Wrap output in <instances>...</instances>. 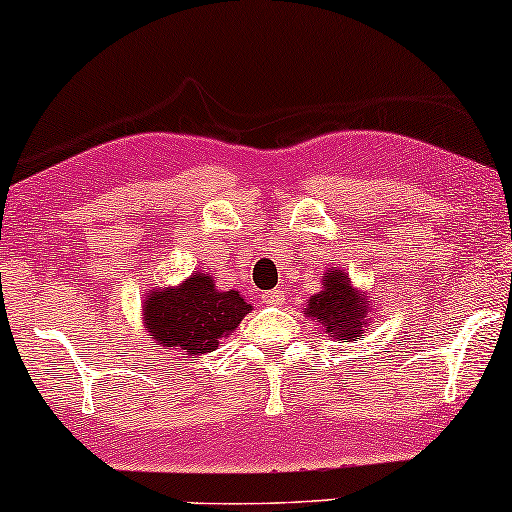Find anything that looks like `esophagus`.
<instances>
[{"instance_id": "esophagus-1", "label": "esophagus", "mask_w": 512, "mask_h": 512, "mask_svg": "<svg viewBox=\"0 0 512 512\" xmlns=\"http://www.w3.org/2000/svg\"><path fill=\"white\" fill-rule=\"evenodd\" d=\"M262 303L264 305H283L286 303V295H283V291H267V293H262Z\"/></svg>"}]
</instances>
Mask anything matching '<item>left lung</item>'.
I'll list each match as a JSON object with an SVG mask.
<instances>
[{
    "instance_id": "obj_1",
    "label": "left lung",
    "mask_w": 512,
    "mask_h": 512,
    "mask_svg": "<svg viewBox=\"0 0 512 512\" xmlns=\"http://www.w3.org/2000/svg\"><path fill=\"white\" fill-rule=\"evenodd\" d=\"M367 305L369 300L350 286L346 274L334 272L324 279V291L312 295L305 315L317 319L326 334H334L346 343L365 334Z\"/></svg>"
}]
</instances>
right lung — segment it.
<instances>
[{
	"label": "right lung",
	"instance_id": "obj_1",
	"mask_svg": "<svg viewBox=\"0 0 512 512\" xmlns=\"http://www.w3.org/2000/svg\"><path fill=\"white\" fill-rule=\"evenodd\" d=\"M250 305L238 291H217L207 274H193L178 288L152 291L145 300V329L157 346L209 353L229 336Z\"/></svg>",
	"mask_w": 512,
	"mask_h": 512
}]
</instances>
